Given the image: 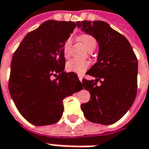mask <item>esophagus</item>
<instances>
[{"instance_id":"obj_1","label":"esophagus","mask_w":149,"mask_h":149,"mask_svg":"<svg viewBox=\"0 0 149 149\" xmlns=\"http://www.w3.org/2000/svg\"><path fill=\"white\" fill-rule=\"evenodd\" d=\"M77 77H78V79L80 80V81H81V82H82V78H83L82 75L78 74V75H77Z\"/></svg>"}]
</instances>
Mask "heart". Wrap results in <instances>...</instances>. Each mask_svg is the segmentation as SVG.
I'll use <instances>...</instances> for the list:
<instances>
[{"label": "heart", "instance_id": "heart-1", "mask_svg": "<svg viewBox=\"0 0 149 149\" xmlns=\"http://www.w3.org/2000/svg\"><path fill=\"white\" fill-rule=\"evenodd\" d=\"M80 40L84 44L87 49H89L93 45H95V39L90 34H82L80 36ZM71 46V39H68L63 45V52L65 58L69 57V49ZM90 66V63L86 60H78V59H72L67 63L66 68L68 72H75L77 74H82L87 70Z\"/></svg>", "mask_w": 149, "mask_h": 149}]
</instances>
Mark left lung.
<instances>
[{"label":"left lung","mask_w":149,"mask_h":149,"mask_svg":"<svg viewBox=\"0 0 149 149\" xmlns=\"http://www.w3.org/2000/svg\"><path fill=\"white\" fill-rule=\"evenodd\" d=\"M77 27L92 35L99 45L97 62L86 72L95 79L82 80L91 99L81 109L91 122L112 125L125 115L135 100L136 55L125 37L104 21H78ZM98 81L100 86H97Z\"/></svg>","instance_id":"1"}]
</instances>
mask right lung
Listing matches in <instances>:
<instances>
[{
  "label": "right lung",
  "instance_id": "right-lung-1",
  "mask_svg": "<svg viewBox=\"0 0 149 149\" xmlns=\"http://www.w3.org/2000/svg\"><path fill=\"white\" fill-rule=\"evenodd\" d=\"M77 25L45 21L25 35L14 54L9 91L21 116L34 125L58 122L63 99L83 88L75 72H64L63 45Z\"/></svg>",
  "mask_w": 149,
  "mask_h": 149
}]
</instances>
